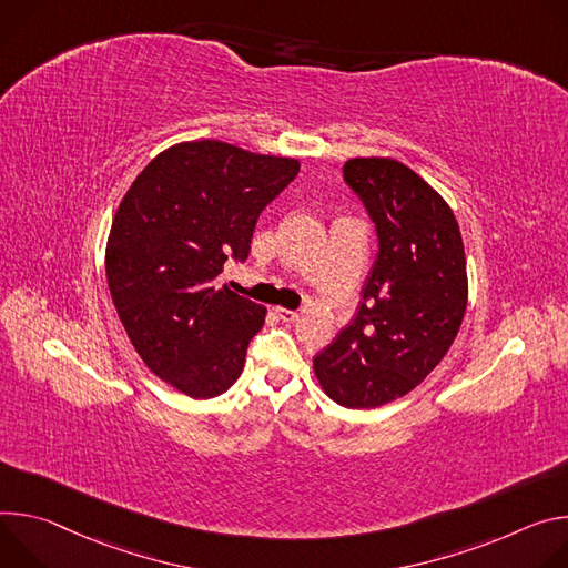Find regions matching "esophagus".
<instances>
[{"label":"esophagus","instance_id":"1","mask_svg":"<svg viewBox=\"0 0 568 568\" xmlns=\"http://www.w3.org/2000/svg\"><path fill=\"white\" fill-rule=\"evenodd\" d=\"M275 311H277V318L284 321V323H295L300 318L297 311H291V308H284V306H277Z\"/></svg>","mask_w":568,"mask_h":568}]
</instances>
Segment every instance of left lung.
<instances>
[{"label":"left lung","instance_id":"obj_1","mask_svg":"<svg viewBox=\"0 0 568 568\" xmlns=\"http://www.w3.org/2000/svg\"><path fill=\"white\" fill-rule=\"evenodd\" d=\"M347 184L379 234L358 316L313 358L345 408H379L417 388L454 345L467 311V260L449 203L393 158H352Z\"/></svg>","mask_w":568,"mask_h":568}]
</instances>
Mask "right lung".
Masks as SVG:
<instances>
[{
  "label": "right lung",
  "mask_w": 568,
  "mask_h": 568,
  "mask_svg": "<svg viewBox=\"0 0 568 568\" xmlns=\"http://www.w3.org/2000/svg\"><path fill=\"white\" fill-rule=\"evenodd\" d=\"M297 171L295 158L180 142L121 199L105 245L108 288L133 347L171 388L212 399L239 379L266 306L216 277L227 260L247 257L260 214Z\"/></svg>",
  "instance_id": "right-lung-1"
}]
</instances>
